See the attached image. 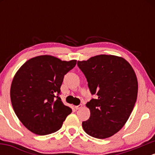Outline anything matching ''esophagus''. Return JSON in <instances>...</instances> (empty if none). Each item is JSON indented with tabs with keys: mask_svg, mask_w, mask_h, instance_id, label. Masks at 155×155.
Segmentation results:
<instances>
[{
	"mask_svg": "<svg viewBox=\"0 0 155 155\" xmlns=\"http://www.w3.org/2000/svg\"><path fill=\"white\" fill-rule=\"evenodd\" d=\"M81 107H82V106H81V105H79V106H76L74 108H75L76 110H79V109H80V108H81Z\"/></svg>",
	"mask_w": 155,
	"mask_h": 155,
	"instance_id": "1",
	"label": "esophagus"
}]
</instances>
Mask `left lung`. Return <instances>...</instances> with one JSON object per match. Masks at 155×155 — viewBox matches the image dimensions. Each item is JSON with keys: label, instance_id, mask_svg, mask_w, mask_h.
<instances>
[{"label": "left lung", "instance_id": "left-lung-1", "mask_svg": "<svg viewBox=\"0 0 155 155\" xmlns=\"http://www.w3.org/2000/svg\"><path fill=\"white\" fill-rule=\"evenodd\" d=\"M77 65L96 95L86 104L90 117L82 122L84 130L96 138L111 137L123 127L136 104V74L128 62L114 55H97Z\"/></svg>", "mask_w": 155, "mask_h": 155}]
</instances>
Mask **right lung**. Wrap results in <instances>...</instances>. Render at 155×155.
<instances>
[{"label":"right lung","mask_w":155,"mask_h":155,"mask_svg":"<svg viewBox=\"0 0 155 155\" xmlns=\"http://www.w3.org/2000/svg\"><path fill=\"white\" fill-rule=\"evenodd\" d=\"M76 60L62 61L49 55L30 59L15 74L11 101L16 115L30 131L39 136L58 130L72 109L60 95L64 76Z\"/></svg>","instance_id":"add662e5"}]
</instances>
